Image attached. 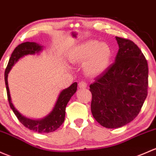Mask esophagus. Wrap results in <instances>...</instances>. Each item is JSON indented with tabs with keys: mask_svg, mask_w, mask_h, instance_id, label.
<instances>
[{
	"mask_svg": "<svg viewBox=\"0 0 156 156\" xmlns=\"http://www.w3.org/2000/svg\"><path fill=\"white\" fill-rule=\"evenodd\" d=\"M78 86L80 88H86L87 87V83L84 81H81L78 83Z\"/></svg>",
	"mask_w": 156,
	"mask_h": 156,
	"instance_id": "obj_1",
	"label": "esophagus"
}]
</instances>
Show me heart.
<instances>
[{
  "label": "heart",
  "instance_id": "heart-1",
  "mask_svg": "<svg viewBox=\"0 0 156 156\" xmlns=\"http://www.w3.org/2000/svg\"><path fill=\"white\" fill-rule=\"evenodd\" d=\"M111 51L108 45L97 41L83 44L74 53L75 62H85L84 70L90 75H97L104 71L109 63Z\"/></svg>",
  "mask_w": 156,
  "mask_h": 156
}]
</instances>
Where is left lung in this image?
Instances as JSON below:
<instances>
[{"label":"left lung","instance_id":"8db88e82","mask_svg":"<svg viewBox=\"0 0 156 156\" xmlns=\"http://www.w3.org/2000/svg\"><path fill=\"white\" fill-rule=\"evenodd\" d=\"M115 62L90 86L91 111L101 126L117 129L138 115L147 96L148 64L132 40L116 37Z\"/></svg>","mask_w":156,"mask_h":156}]
</instances>
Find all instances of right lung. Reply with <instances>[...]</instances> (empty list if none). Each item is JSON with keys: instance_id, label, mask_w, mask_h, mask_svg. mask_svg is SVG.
Masks as SVG:
<instances>
[{"instance_id": "add662e5", "label": "right lung", "mask_w": 156, "mask_h": 156, "mask_svg": "<svg viewBox=\"0 0 156 156\" xmlns=\"http://www.w3.org/2000/svg\"><path fill=\"white\" fill-rule=\"evenodd\" d=\"M42 50V45H39V44L36 43V42H26L18 45L14 49L12 55H11L10 58H9V63H8L6 70H5L4 79L9 106L17 117L18 119L22 122V125H24L30 130L34 131L37 133H49V132H52L57 130L64 122L66 107L67 103L69 102L72 96L75 94V93L77 90V84H78L77 82L73 83L68 88L61 91V93L59 95L58 99L57 100L56 104H55V107L50 114L42 119L36 120V119H31L24 117L14 107L12 101H11L10 93H9L7 81L8 73H9L15 63L21 57L27 55H35L36 53H39Z\"/></svg>"}]
</instances>
